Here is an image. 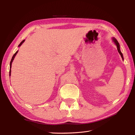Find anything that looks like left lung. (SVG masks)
I'll list each match as a JSON object with an SVG mask.
<instances>
[{
  "instance_id": "obj_1",
  "label": "left lung",
  "mask_w": 135,
  "mask_h": 135,
  "mask_svg": "<svg viewBox=\"0 0 135 135\" xmlns=\"http://www.w3.org/2000/svg\"><path fill=\"white\" fill-rule=\"evenodd\" d=\"M112 39H113V41L114 42V43H115V44L116 46H117L118 51V52L119 53V54L120 55V56H121V57H122V60H123V59H123V54H122V53L121 52V51H120V46H119V43H118V42L117 41V40L115 38H112Z\"/></svg>"
}]
</instances>
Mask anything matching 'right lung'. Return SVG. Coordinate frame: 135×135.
I'll return each instance as SVG.
<instances>
[{
  "label": "right lung",
  "mask_w": 135,
  "mask_h": 135,
  "mask_svg": "<svg viewBox=\"0 0 135 135\" xmlns=\"http://www.w3.org/2000/svg\"><path fill=\"white\" fill-rule=\"evenodd\" d=\"M25 42V40H23L20 43V44L18 45V47H20L22 45V44ZM18 51H16V52L15 53V54L13 55V57H12V59H11V62H10V69H9V76H11V66H12V62H13V60H14V59H15V56H16V55H17V52H18Z\"/></svg>",
  "instance_id": "1"
}]
</instances>
